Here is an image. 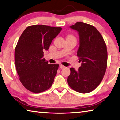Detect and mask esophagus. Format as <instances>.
<instances>
[{"instance_id":"1","label":"esophagus","mask_w":120,"mask_h":120,"mask_svg":"<svg viewBox=\"0 0 120 120\" xmlns=\"http://www.w3.org/2000/svg\"><path fill=\"white\" fill-rule=\"evenodd\" d=\"M60 69H63V68H65V67L64 66V65H62V64H60Z\"/></svg>"}]
</instances>
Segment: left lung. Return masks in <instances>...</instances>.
Wrapping results in <instances>:
<instances>
[{"mask_svg":"<svg viewBox=\"0 0 120 120\" xmlns=\"http://www.w3.org/2000/svg\"><path fill=\"white\" fill-rule=\"evenodd\" d=\"M79 35V47L77 56L81 62L78 71L70 68L69 86L82 93L91 92L103 80L107 67L106 45L101 33L94 26L78 22L70 27Z\"/></svg>","mask_w":120,"mask_h":120,"instance_id":"8db88e82","label":"left lung"}]
</instances>
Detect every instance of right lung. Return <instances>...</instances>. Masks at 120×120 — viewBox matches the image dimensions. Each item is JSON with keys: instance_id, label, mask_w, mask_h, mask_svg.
Instances as JSON below:
<instances>
[{"instance_id": "obj_1", "label": "right lung", "mask_w": 120, "mask_h": 120, "mask_svg": "<svg viewBox=\"0 0 120 120\" xmlns=\"http://www.w3.org/2000/svg\"><path fill=\"white\" fill-rule=\"evenodd\" d=\"M60 27L33 25L21 34L15 50V61L21 82L33 93H40L52 86L59 64H48L44 57Z\"/></svg>"}]
</instances>
